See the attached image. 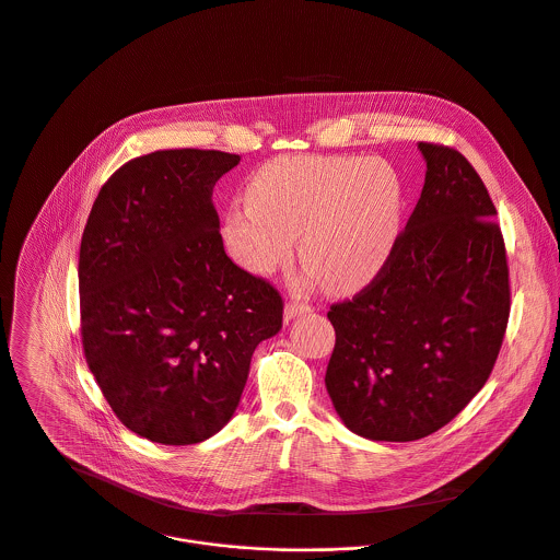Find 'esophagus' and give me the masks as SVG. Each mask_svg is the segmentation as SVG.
Masks as SVG:
<instances>
[{"instance_id": "esophagus-1", "label": "esophagus", "mask_w": 560, "mask_h": 560, "mask_svg": "<svg viewBox=\"0 0 560 560\" xmlns=\"http://www.w3.org/2000/svg\"><path fill=\"white\" fill-rule=\"evenodd\" d=\"M313 308H311V304H304V302H289L287 306H284V319L287 322H291V319H295V317H302V315H306V313H311Z\"/></svg>"}]
</instances>
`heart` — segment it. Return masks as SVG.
Returning <instances> with one entry per match:
<instances>
[{
  "label": "heart",
  "mask_w": 560,
  "mask_h": 560,
  "mask_svg": "<svg viewBox=\"0 0 560 560\" xmlns=\"http://www.w3.org/2000/svg\"><path fill=\"white\" fill-rule=\"evenodd\" d=\"M405 186L378 158L284 155L247 184V203L223 219V243L249 273L269 276L293 256L335 293L359 291L387 265L402 228Z\"/></svg>",
  "instance_id": "b5f03b06"
}]
</instances>
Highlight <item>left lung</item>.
Masks as SVG:
<instances>
[{
	"instance_id": "8db88e82",
	"label": "left lung",
	"mask_w": 560,
	"mask_h": 560,
	"mask_svg": "<svg viewBox=\"0 0 560 560\" xmlns=\"http://www.w3.org/2000/svg\"><path fill=\"white\" fill-rule=\"evenodd\" d=\"M420 199L383 271L332 304L326 389L368 440L411 442L451 422L488 381L510 315L497 210L468 160L418 142Z\"/></svg>"
}]
</instances>
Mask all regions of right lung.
Wrapping results in <instances>:
<instances>
[{
  "mask_svg": "<svg viewBox=\"0 0 560 560\" xmlns=\"http://www.w3.org/2000/svg\"><path fill=\"white\" fill-rule=\"evenodd\" d=\"M223 151H155L101 188L81 241L88 365L120 422L160 444H197L234 416L256 346L282 328V298L234 265L214 184Z\"/></svg>",
  "mask_w": 560,
  "mask_h": 560,
  "instance_id": "obj_1",
  "label": "right lung"
}]
</instances>
